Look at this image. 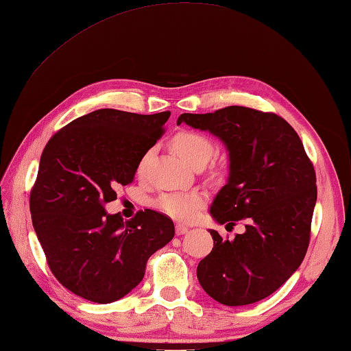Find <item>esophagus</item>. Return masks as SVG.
<instances>
[{
	"label": "esophagus",
	"instance_id": "34e87169",
	"mask_svg": "<svg viewBox=\"0 0 351 351\" xmlns=\"http://www.w3.org/2000/svg\"><path fill=\"white\" fill-rule=\"evenodd\" d=\"M189 227L186 226H184V224H176V227H175V232H176V234L178 236H181V234H185V233H189Z\"/></svg>",
	"mask_w": 351,
	"mask_h": 351
}]
</instances>
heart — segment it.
Masks as SVG:
<instances>
[{"mask_svg": "<svg viewBox=\"0 0 351 351\" xmlns=\"http://www.w3.org/2000/svg\"><path fill=\"white\" fill-rule=\"evenodd\" d=\"M173 148L186 162L193 167L199 165H206L213 158L215 152V145L205 134L197 132H181L173 137ZM149 154L141 160L137 166V172L143 173ZM206 202V194L202 190L179 191L161 194L157 200V206L162 213L172 217L178 221L189 223L197 217L199 210Z\"/></svg>", "mask_w": 351, "mask_h": 351, "instance_id": "1", "label": "heart"}]
</instances>
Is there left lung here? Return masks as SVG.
I'll list each match as a JSON object with an SVG mask.
<instances>
[{
  "label": "left lung",
  "instance_id": "1",
  "mask_svg": "<svg viewBox=\"0 0 351 351\" xmlns=\"http://www.w3.org/2000/svg\"><path fill=\"white\" fill-rule=\"evenodd\" d=\"M209 132L229 151V179L210 205L218 224L245 219V232L200 260V286L217 302L241 306L278 290L306 254L317 202L315 172L302 141L275 113L229 106L214 113H182L178 125Z\"/></svg>",
  "mask_w": 351,
  "mask_h": 351
}]
</instances>
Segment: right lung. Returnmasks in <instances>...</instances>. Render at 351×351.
Listing matches in <instances>:
<instances>
[{
  "label": "right lung",
  "mask_w": 351,
  "mask_h": 351,
  "mask_svg": "<svg viewBox=\"0 0 351 351\" xmlns=\"http://www.w3.org/2000/svg\"><path fill=\"white\" fill-rule=\"evenodd\" d=\"M169 117L94 110L45 146L29 195L32 226L55 278L75 295L95 304L124 298L143 280L148 258L173 239V221L157 210L128 221L104 210L117 186L133 182Z\"/></svg>",
  "instance_id": "obj_1"
}]
</instances>
